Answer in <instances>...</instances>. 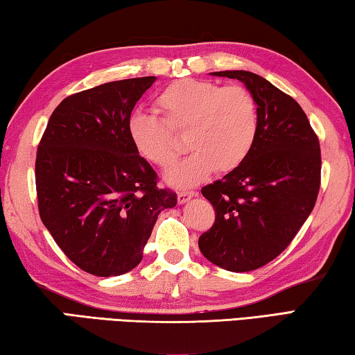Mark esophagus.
I'll list each match as a JSON object with an SVG mask.
<instances>
[{"label":"esophagus","instance_id":"34e87169","mask_svg":"<svg viewBox=\"0 0 355 355\" xmlns=\"http://www.w3.org/2000/svg\"><path fill=\"white\" fill-rule=\"evenodd\" d=\"M196 196V192L194 191H191V189H182V191H178V203H184V202H188L191 197H194Z\"/></svg>","mask_w":355,"mask_h":355}]
</instances>
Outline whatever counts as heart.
Masks as SVG:
<instances>
[{"mask_svg":"<svg viewBox=\"0 0 355 355\" xmlns=\"http://www.w3.org/2000/svg\"><path fill=\"white\" fill-rule=\"evenodd\" d=\"M155 111L161 119L135 112L128 120V136L144 159L166 169L182 152V142L173 133H186V146L192 152L166 173L175 188L200 183L214 171L238 169L254 148L260 127L254 95L238 84L222 87L184 78L156 97Z\"/></svg>","mask_w":355,"mask_h":355,"instance_id":"1","label":"heart"}]
</instances>
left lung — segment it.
<instances>
[{"label":"left lung","mask_w":355,"mask_h":355,"mask_svg":"<svg viewBox=\"0 0 355 355\" xmlns=\"http://www.w3.org/2000/svg\"><path fill=\"white\" fill-rule=\"evenodd\" d=\"M214 75L244 83L257 101L260 127L248 159L202 188L216 219L199 248L219 268L248 272L279 257L313 209L321 186L320 139L297 101L260 75Z\"/></svg>","instance_id":"8db88e82"}]
</instances>
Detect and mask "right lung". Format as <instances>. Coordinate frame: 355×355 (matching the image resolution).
Returning <instances> with one entry per match:
<instances>
[{
    "mask_svg": "<svg viewBox=\"0 0 355 355\" xmlns=\"http://www.w3.org/2000/svg\"><path fill=\"white\" fill-rule=\"evenodd\" d=\"M155 81L130 78L70 95L39 142L40 219L69 260L98 277L136 268L158 214L177 205L128 136L131 111Z\"/></svg>",
    "mask_w": 355,
    "mask_h": 355,
    "instance_id": "obj_1",
    "label": "right lung"
}]
</instances>
